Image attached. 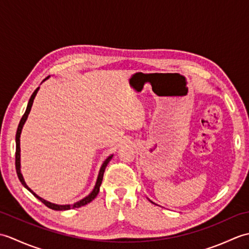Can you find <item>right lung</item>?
<instances>
[{
  "mask_svg": "<svg viewBox=\"0 0 249 249\" xmlns=\"http://www.w3.org/2000/svg\"><path fill=\"white\" fill-rule=\"evenodd\" d=\"M46 79H48V77H47ZM46 79H45V80H46ZM37 91H38V88H37V89H35V91L33 92V94H32V96H31V98H30V100H29L28 107H26L25 112H24V114L22 115V118H21V120H20V123H19V125H18V128H17V133H16V161H15V163H16V171H17V176H18V178H19V179H20L21 184H22L26 189H29L30 192H31L32 194H33L37 199L40 200L41 202H43L46 206H48L49 209H52V210H54V211H65V210H71V209H75V208H80V206L86 205V204L91 202V201H93V200L95 199V197H96V196H97V194L99 193V187H100V185H102V182H103V177H104L105 169H106V167H107L109 161L111 160V158H112V155L109 156V157L107 158V160H106L104 161L103 166H102V168H100V170H99V174H98V178H97V182H96V185H95L93 192H92L91 194H89V195L88 196V197L84 198V199H82V200H80V201H78V202L73 203V204L59 205V204H54V203L48 202V201H46V200H44V199H41L40 197H38V196H37V195L33 192V190H31V189L28 187V185H26L25 182H24L22 174H21V172H20V134H21V130H22L23 124L25 123L26 119H28V115H29L30 111H31L32 105H33V102H34V98H35L36 94H37Z\"/></svg>",
  "mask_w": 249,
  "mask_h": 249,
  "instance_id": "add662e5",
  "label": "right lung"
}]
</instances>
